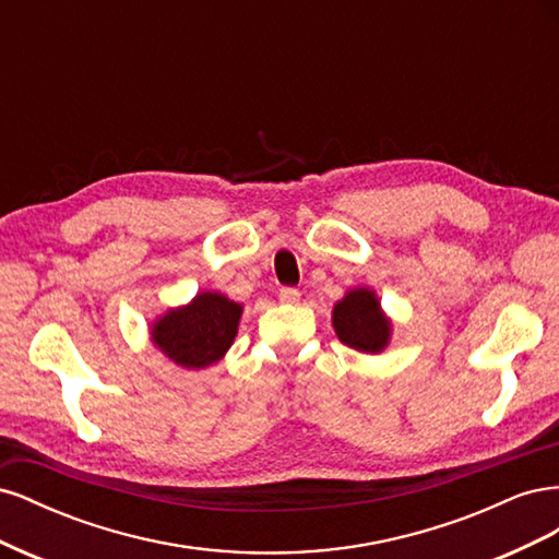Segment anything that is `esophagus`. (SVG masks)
Here are the masks:
<instances>
[{"label": "esophagus", "instance_id": "34e87169", "mask_svg": "<svg viewBox=\"0 0 559 559\" xmlns=\"http://www.w3.org/2000/svg\"><path fill=\"white\" fill-rule=\"evenodd\" d=\"M300 298V292L294 289V286H282L280 289V300L286 302V306H294V302H298Z\"/></svg>", "mask_w": 559, "mask_h": 559}]
</instances>
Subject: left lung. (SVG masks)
I'll return each mask as SVG.
<instances>
[{"instance_id":"1","label":"left lung","mask_w":559,"mask_h":559,"mask_svg":"<svg viewBox=\"0 0 559 559\" xmlns=\"http://www.w3.org/2000/svg\"><path fill=\"white\" fill-rule=\"evenodd\" d=\"M333 329L341 343L357 352L378 354L389 345L392 321L382 312L376 292L352 289L333 308Z\"/></svg>"}]
</instances>
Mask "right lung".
<instances>
[{
  "label": "right lung",
  "instance_id": "obj_1",
  "mask_svg": "<svg viewBox=\"0 0 559 559\" xmlns=\"http://www.w3.org/2000/svg\"><path fill=\"white\" fill-rule=\"evenodd\" d=\"M242 306L224 294L202 292L189 306L167 310L151 324V343L181 368H205L230 349Z\"/></svg>",
  "mask_w": 559,
  "mask_h": 559
}]
</instances>
